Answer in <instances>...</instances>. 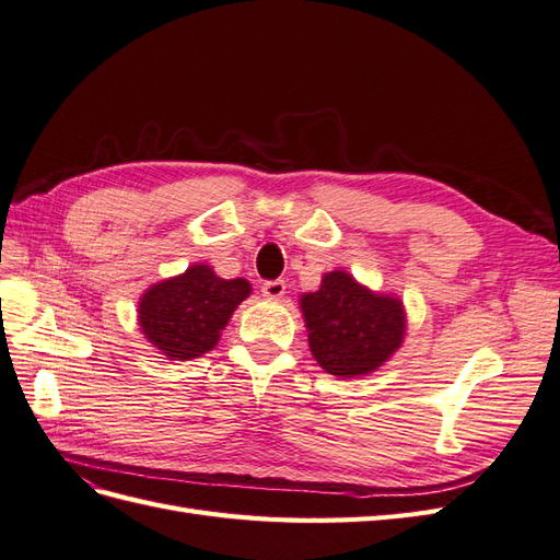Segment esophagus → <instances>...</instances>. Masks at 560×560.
<instances>
[{
    "label": "esophagus",
    "mask_w": 560,
    "mask_h": 560,
    "mask_svg": "<svg viewBox=\"0 0 560 560\" xmlns=\"http://www.w3.org/2000/svg\"><path fill=\"white\" fill-rule=\"evenodd\" d=\"M284 290H287L284 280H266V282L261 284V292H264L266 299H282V296H284Z\"/></svg>",
    "instance_id": "34e87169"
}]
</instances>
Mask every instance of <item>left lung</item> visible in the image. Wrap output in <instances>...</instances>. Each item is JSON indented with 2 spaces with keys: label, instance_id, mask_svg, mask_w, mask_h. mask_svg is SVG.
Masks as SVG:
<instances>
[{
  "label": "left lung",
  "instance_id": "obj_1",
  "mask_svg": "<svg viewBox=\"0 0 560 560\" xmlns=\"http://www.w3.org/2000/svg\"><path fill=\"white\" fill-rule=\"evenodd\" d=\"M301 308L311 352L327 374H371L401 346V301L369 292L343 270L327 273L317 292L303 294Z\"/></svg>",
  "mask_w": 560,
  "mask_h": 560
}]
</instances>
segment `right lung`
Segmentation results:
<instances>
[{
	"label": "right lung",
	"mask_w": 560,
	"mask_h": 560,
	"mask_svg": "<svg viewBox=\"0 0 560 560\" xmlns=\"http://www.w3.org/2000/svg\"><path fill=\"white\" fill-rule=\"evenodd\" d=\"M249 292L247 280H224L210 266L196 264L142 296L140 327L171 360H196L217 346L219 331Z\"/></svg>",
	"instance_id": "add662e5"
}]
</instances>
